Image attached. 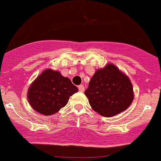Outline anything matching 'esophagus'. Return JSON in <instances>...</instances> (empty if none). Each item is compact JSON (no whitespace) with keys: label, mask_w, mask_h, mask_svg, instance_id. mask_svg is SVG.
<instances>
[{"label":"esophagus","mask_w":161,"mask_h":161,"mask_svg":"<svg viewBox=\"0 0 161 161\" xmlns=\"http://www.w3.org/2000/svg\"><path fill=\"white\" fill-rule=\"evenodd\" d=\"M78 90H79V92H84V90H85V88H84V86H83V85H79V86H78Z\"/></svg>","instance_id":"1"}]
</instances>
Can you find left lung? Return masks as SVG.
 <instances>
[{
    "instance_id": "obj_1",
    "label": "left lung",
    "mask_w": 161,
    "mask_h": 161,
    "mask_svg": "<svg viewBox=\"0 0 161 161\" xmlns=\"http://www.w3.org/2000/svg\"><path fill=\"white\" fill-rule=\"evenodd\" d=\"M84 94L93 111L106 117L126 110L134 99L129 77L112 64L95 72Z\"/></svg>"
}]
</instances>
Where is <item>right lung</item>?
<instances>
[{
  "mask_svg": "<svg viewBox=\"0 0 161 161\" xmlns=\"http://www.w3.org/2000/svg\"><path fill=\"white\" fill-rule=\"evenodd\" d=\"M77 92L78 87L69 78L58 71L47 69L29 87L27 98L34 110L50 116L67 105L69 97Z\"/></svg>",
  "mask_w": 161,
  "mask_h": 161,
  "instance_id": "add662e5",
  "label": "right lung"
}]
</instances>
